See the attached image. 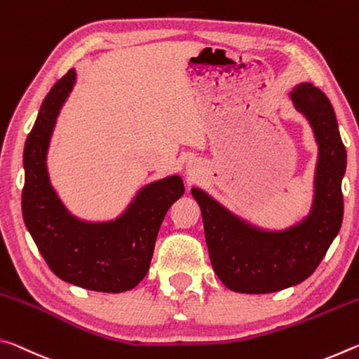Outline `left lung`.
I'll return each instance as SVG.
<instances>
[{"mask_svg":"<svg viewBox=\"0 0 359 359\" xmlns=\"http://www.w3.org/2000/svg\"><path fill=\"white\" fill-rule=\"evenodd\" d=\"M290 100L311 123L318 145L307 217L287 229H263L233 214L201 188H191L201 208L212 267L224 287L238 293H274L304 282L325 258L342 224L347 151L336 114L327 96L312 83L296 85Z\"/></svg>","mask_w":359,"mask_h":359,"instance_id":"left-lung-1","label":"left lung"}]
</instances>
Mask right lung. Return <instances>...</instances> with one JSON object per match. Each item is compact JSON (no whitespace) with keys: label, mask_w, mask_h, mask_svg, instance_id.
<instances>
[{"label":"right lung","mask_w":359,"mask_h":359,"mask_svg":"<svg viewBox=\"0 0 359 359\" xmlns=\"http://www.w3.org/2000/svg\"><path fill=\"white\" fill-rule=\"evenodd\" d=\"M69 69L42 101L23 150V220L42 258L62 280L102 293L135 288L149 272L155 241L168 209L185 193L180 175L151 182L115 220H81L50 184L47 150L58 114L76 85Z\"/></svg>","instance_id":"right-lung-1"}]
</instances>
